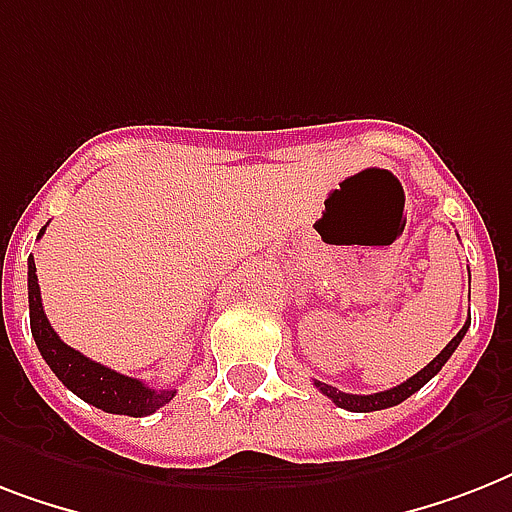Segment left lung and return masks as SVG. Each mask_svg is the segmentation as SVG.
Instances as JSON below:
<instances>
[{"label":"left lung","instance_id":"obj_1","mask_svg":"<svg viewBox=\"0 0 512 512\" xmlns=\"http://www.w3.org/2000/svg\"><path fill=\"white\" fill-rule=\"evenodd\" d=\"M468 327L470 324H465V327L457 332V337H452V342H449V345H446V348L441 350V353H438V356L425 366V369H420L414 377H409V380L396 385V388L380 390V393H372V396H353V393H342V390L332 388V385H327V382L316 380L313 385H316L324 396L332 398L340 409H348V412H377V409H388V406H396L401 404V401H406V398L412 396V393H417L425 382H430L438 372H441V366H444L446 361H449V356L457 350V345L462 342Z\"/></svg>","mask_w":512,"mask_h":512}]
</instances>
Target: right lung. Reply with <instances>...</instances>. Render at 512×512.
<instances>
[{"instance_id":"add662e5","label":"right lung","mask_w":512,"mask_h":512,"mask_svg":"<svg viewBox=\"0 0 512 512\" xmlns=\"http://www.w3.org/2000/svg\"><path fill=\"white\" fill-rule=\"evenodd\" d=\"M44 228L39 231V236L44 233ZM28 313H31V335H34L36 348L47 361V366L71 393H76L87 404L98 406L108 414L146 417V414H154L156 409H162L164 404H170L175 398L177 390L148 388L146 382L114 372V369L82 356L79 350L60 340L58 332L50 327V321L44 316L34 257H28Z\"/></svg>"}]
</instances>
